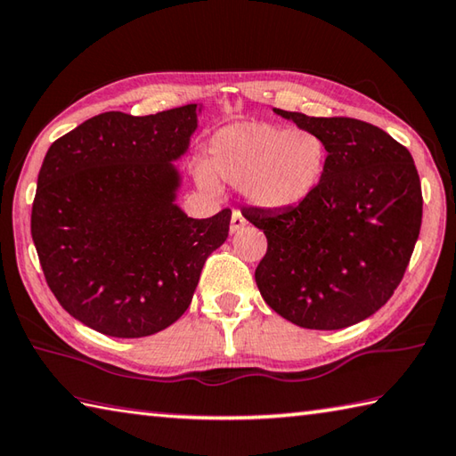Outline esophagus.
<instances>
[{
    "label": "esophagus",
    "instance_id": "1",
    "mask_svg": "<svg viewBox=\"0 0 456 456\" xmlns=\"http://www.w3.org/2000/svg\"><path fill=\"white\" fill-rule=\"evenodd\" d=\"M246 226V218L240 214L238 210L232 212V220H230V234H236V232L244 230Z\"/></svg>",
    "mask_w": 456,
    "mask_h": 456
}]
</instances>
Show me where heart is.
I'll list each match as a JSON object with an SVG mask.
<instances>
[{
	"label": "heart",
	"mask_w": 456,
	"mask_h": 456,
	"mask_svg": "<svg viewBox=\"0 0 456 456\" xmlns=\"http://www.w3.org/2000/svg\"><path fill=\"white\" fill-rule=\"evenodd\" d=\"M208 165L196 170L206 191H216L218 176L240 184L252 208L286 212L304 204L320 186L328 144L309 128L232 123L212 136Z\"/></svg>",
	"instance_id": "heart-1"
}]
</instances>
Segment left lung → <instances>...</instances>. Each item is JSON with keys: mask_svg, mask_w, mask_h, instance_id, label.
<instances>
[{"mask_svg": "<svg viewBox=\"0 0 456 456\" xmlns=\"http://www.w3.org/2000/svg\"><path fill=\"white\" fill-rule=\"evenodd\" d=\"M273 113L320 134L328 167L297 208L242 210L268 238L257 289L299 328H349L387 304L415 250L423 194L413 157L383 128L357 118Z\"/></svg>", "mask_w": 456, "mask_h": 456, "instance_id": "1", "label": "left lung"}]
</instances>
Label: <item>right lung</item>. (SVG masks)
Returning <instances> with one entry per match:
<instances>
[{"label":"right lung","instance_id":"1","mask_svg":"<svg viewBox=\"0 0 456 456\" xmlns=\"http://www.w3.org/2000/svg\"><path fill=\"white\" fill-rule=\"evenodd\" d=\"M204 107L133 117L110 110L51 144L37 176L31 236L57 302L110 338H147L192 302L232 212L191 218L175 162Z\"/></svg>","mask_w":456,"mask_h":456}]
</instances>
